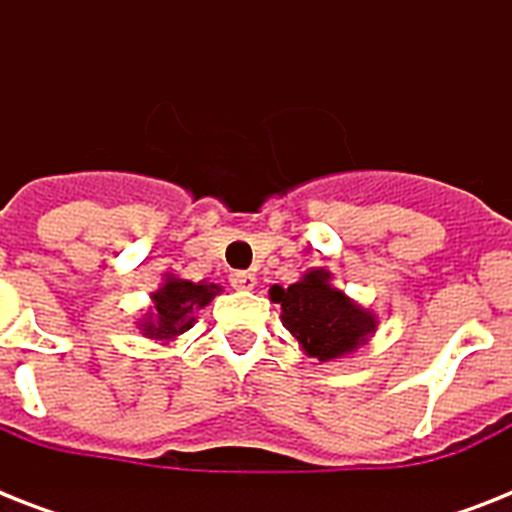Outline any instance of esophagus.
I'll use <instances>...</instances> for the list:
<instances>
[{
	"label": "esophagus",
	"mask_w": 512,
	"mask_h": 512,
	"mask_svg": "<svg viewBox=\"0 0 512 512\" xmlns=\"http://www.w3.org/2000/svg\"><path fill=\"white\" fill-rule=\"evenodd\" d=\"M228 279H231V284L236 289H252L257 284L255 273H249V271H233Z\"/></svg>",
	"instance_id": "1"
}]
</instances>
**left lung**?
Wrapping results in <instances>:
<instances>
[{
	"label": "left lung",
	"instance_id": "8db88e82",
	"mask_svg": "<svg viewBox=\"0 0 512 512\" xmlns=\"http://www.w3.org/2000/svg\"><path fill=\"white\" fill-rule=\"evenodd\" d=\"M271 300L281 305L284 327L297 337L311 358L329 361L356 350L374 332L377 321L329 284L327 271L305 273L287 289L273 287Z\"/></svg>",
	"mask_w": 512,
	"mask_h": 512
}]
</instances>
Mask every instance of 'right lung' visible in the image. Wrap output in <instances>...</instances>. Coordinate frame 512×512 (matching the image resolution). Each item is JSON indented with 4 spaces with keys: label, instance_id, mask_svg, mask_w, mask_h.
<instances>
[{
    "label": "right lung",
    "instance_id": "add662e5",
    "mask_svg": "<svg viewBox=\"0 0 512 512\" xmlns=\"http://www.w3.org/2000/svg\"><path fill=\"white\" fill-rule=\"evenodd\" d=\"M220 289L215 284H193L183 279H167L159 292H154V308L140 329L154 340H170L193 324V311L207 305Z\"/></svg>",
    "mask_w": 512,
    "mask_h": 512
}]
</instances>
